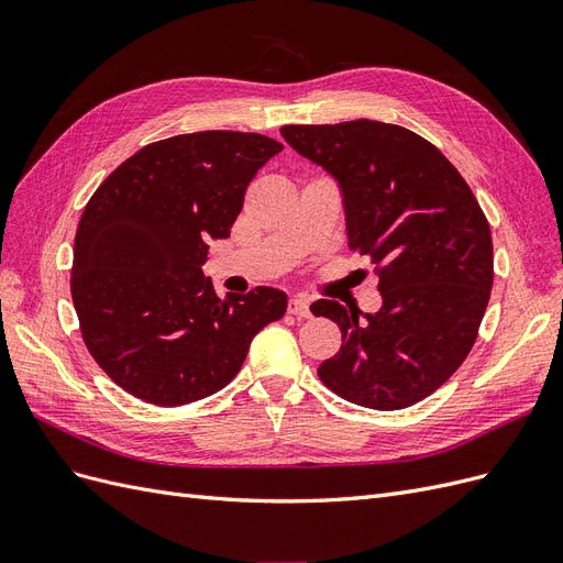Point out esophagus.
Listing matches in <instances>:
<instances>
[{
  "label": "esophagus",
  "mask_w": 563,
  "mask_h": 563,
  "mask_svg": "<svg viewBox=\"0 0 563 563\" xmlns=\"http://www.w3.org/2000/svg\"><path fill=\"white\" fill-rule=\"evenodd\" d=\"M288 314H296V317H302V319L312 317L310 300L308 298H291V300H288Z\"/></svg>",
  "instance_id": "esophagus-1"
}]
</instances>
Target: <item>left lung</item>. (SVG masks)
Segmentation results:
<instances>
[{"label": "left lung", "mask_w": 563, "mask_h": 563, "mask_svg": "<svg viewBox=\"0 0 563 563\" xmlns=\"http://www.w3.org/2000/svg\"><path fill=\"white\" fill-rule=\"evenodd\" d=\"M284 141L327 168L345 203L347 244L368 255L383 308L312 302L343 333L317 373L338 397L378 411L411 406L470 354L493 286L488 220L465 178L422 135L397 124H288Z\"/></svg>", "instance_id": "left-lung-1"}]
</instances>
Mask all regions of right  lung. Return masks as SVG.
Masks as SVG:
<instances>
[{"label":"right lung","instance_id":"obj_1","mask_svg":"<svg viewBox=\"0 0 563 563\" xmlns=\"http://www.w3.org/2000/svg\"><path fill=\"white\" fill-rule=\"evenodd\" d=\"M284 145L199 131L150 143L100 183L79 218L70 291L79 331L108 376L155 406H183L240 373L253 335L286 312L258 286L218 298L203 277L258 168Z\"/></svg>","mask_w":563,"mask_h":563}]
</instances>
